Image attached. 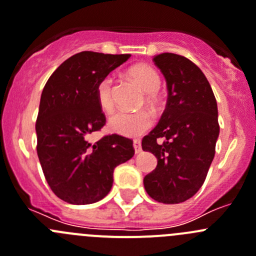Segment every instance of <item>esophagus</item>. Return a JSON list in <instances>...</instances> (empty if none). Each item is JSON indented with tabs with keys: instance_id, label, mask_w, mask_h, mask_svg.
Listing matches in <instances>:
<instances>
[{
	"instance_id": "obj_1",
	"label": "esophagus",
	"mask_w": 256,
	"mask_h": 256,
	"mask_svg": "<svg viewBox=\"0 0 256 256\" xmlns=\"http://www.w3.org/2000/svg\"><path fill=\"white\" fill-rule=\"evenodd\" d=\"M132 145H134V149H135L136 154L142 152V142H140V140H134Z\"/></svg>"
}]
</instances>
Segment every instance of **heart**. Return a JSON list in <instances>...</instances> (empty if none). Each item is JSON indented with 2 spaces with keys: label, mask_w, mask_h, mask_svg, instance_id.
I'll return each mask as SVG.
<instances>
[{
  "label": "heart",
  "mask_w": 256,
  "mask_h": 256,
  "mask_svg": "<svg viewBox=\"0 0 256 256\" xmlns=\"http://www.w3.org/2000/svg\"><path fill=\"white\" fill-rule=\"evenodd\" d=\"M128 76L140 86L144 92L148 93L146 101L152 106L155 104V93L162 84L160 76L148 64H136L128 69ZM96 97L100 107L104 112L114 110V96H112V78L104 77L96 87ZM152 125V117L148 111L114 112L108 120L110 130L126 138H138L146 132Z\"/></svg>",
  "instance_id": "heart-1"
}]
</instances>
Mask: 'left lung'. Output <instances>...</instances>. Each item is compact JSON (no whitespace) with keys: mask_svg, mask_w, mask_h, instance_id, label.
Instances as JSON below:
<instances>
[{"mask_svg":"<svg viewBox=\"0 0 256 256\" xmlns=\"http://www.w3.org/2000/svg\"><path fill=\"white\" fill-rule=\"evenodd\" d=\"M152 60L166 80L168 100L158 125L142 142V150L158 159L144 187L158 202L180 204L202 187L214 160L217 102L206 76L190 59L163 52Z\"/></svg>","mask_w":256,"mask_h":256,"instance_id":"left-lung-1","label":"left lung"}]
</instances>
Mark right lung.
I'll list each match as a JSON object with an SVG mask.
<instances>
[{"label": "right lung", "mask_w": 256, "mask_h": 256, "mask_svg": "<svg viewBox=\"0 0 256 256\" xmlns=\"http://www.w3.org/2000/svg\"><path fill=\"white\" fill-rule=\"evenodd\" d=\"M130 56L80 52L63 62L42 90L35 125L38 156L49 187L68 204L106 197L114 169L135 154L132 142L116 134L94 144L88 140L106 124L96 87Z\"/></svg>", "instance_id": "right-lung-1"}]
</instances>
